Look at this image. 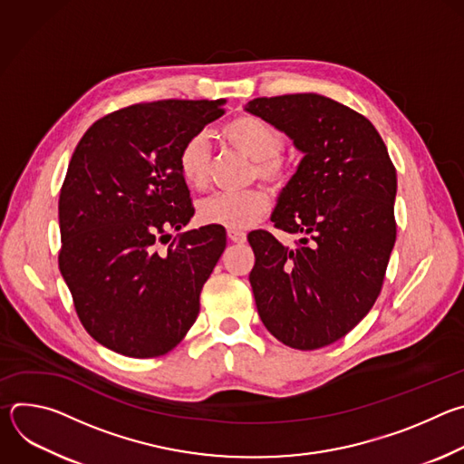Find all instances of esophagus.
<instances>
[{
  "label": "esophagus",
  "instance_id": "esophagus-1",
  "mask_svg": "<svg viewBox=\"0 0 464 464\" xmlns=\"http://www.w3.org/2000/svg\"><path fill=\"white\" fill-rule=\"evenodd\" d=\"M227 237H229V240L235 242V244L246 242V233H244V231H238V229H227Z\"/></svg>",
  "mask_w": 464,
  "mask_h": 464
}]
</instances>
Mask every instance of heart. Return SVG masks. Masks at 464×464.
<instances>
[{
  "label": "heart",
  "instance_id": "1",
  "mask_svg": "<svg viewBox=\"0 0 464 464\" xmlns=\"http://www.w3.org/2000/svg\"><path fill=\"white\" fill-rule=\"evenodd\" d=\"M224 140L244 156L255 161L256 176L272 185L288 178V165L279 156L283 136L270 122L255 115H238L222 126ZM178 167L185 183L204 188L209 179V147L206 136L190 138L179 150ZM268 209V196L260 188L242 192H217L198 204V218L208 226L246 229Z\"/></svg>",
  "mask_w": 464,
  "mask_h": 464
}]
</instances>
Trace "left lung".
I'll use <instances>...</instances> for the list:
<instances>
[{"instance_id": "8db88e82", "label": "left lung", "mask_w": 464, "mask_h": 464, "mask_svg": "<svg viewBox=\"0 0 464 464\" xmlns=\"http://www.w3.org/2000/svg\"><path fill=\"white\" fill-rule=\"evenodd\" d=\"M244 110L303 152L272 215L297 246L262 229L247 235L256 310L285 345L321 349L351 333L382 290L396 240V170L371 121L328 97H258Z\"/></svg>"}]
</instances>
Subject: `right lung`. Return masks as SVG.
<instances>
[{
    "instance_id": "obj_1",
    "label": "right lung",
    "mask_w": 464,
    "mask_h": 464,
    "mask_svg": "<svg viewBox=\"0 0 464 464\" xmlns=\"http://www.w3.org/2000/svg\"><path fill=\"white\" fill-rule=\"evenodd\" d=\"M226 101H158L117 110L79 141L60 188V274L88 334L130 358L172 351L200 312L226 249L222 226L190 229L181 147Z\"/></svg>"
}]
</instances>
